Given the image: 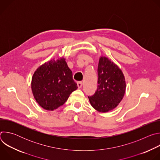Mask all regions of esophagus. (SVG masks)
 <instances>
[{"label": "esophagus", "instance_id": "obj_1", "mask_svg": "<svg viewBox=\"0 0 160 160\" xmlns=\"http://www.w3.org/2000/svg\"><path fill=\"white\" fill-rule=\"evenodd\" d=\"M77 86L78 88H80L82 87V82H77Z\"/></svg>", "mask_w": 160, "mask_h": 160}]
</instances>
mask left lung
Instances as JSON below:
<instances>
[{
  "label": "left lung",
  "instance_id": "1",
  "mask_svg": "<svg viewBox=\"0 0 160 160\" xmlns=\"http://www.w3.org/2000/svg\"><path fill=\"white\" fill-rule=\"evenodd\" d=\"M97 91L88 98L95 109L106 112L115 108L122 100L126 89L125 79L120 68L104 56L99 59Z\"/></svg>",
  "mask_w": 160,
  "mask_h": 160
}]
</instances>
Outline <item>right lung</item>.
Wrapping results in <instances>:
<instances>
[{
  "mask_svg": "<svg viewBox=\"0 0 160 160\" xmlns=\"http://www.w3.org/2000/svg\"><path fill=\"white\" fill-rule=\"evenodd\" d=\"M78 88L64 58L50 61L38 67L32 80V90L37 103L53 111L65 103Z\"/></svg>",
  "mask_w": 160,
  "mask_h": 160,
  "instance_id": "add662e5",
  "label": "right lung"
}]
</instances>
